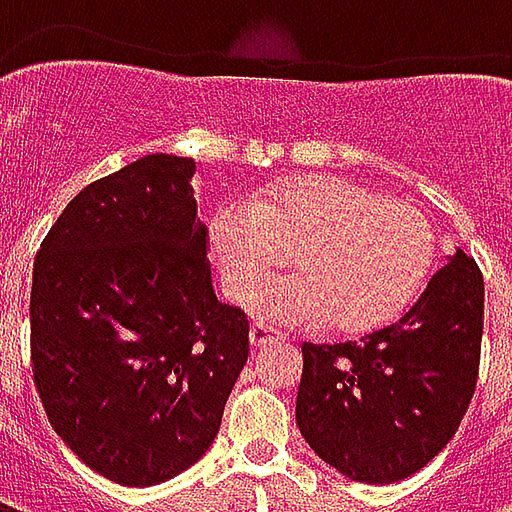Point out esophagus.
<instances>
[{
    "label": "esophagus",
    "mask_w": 512,
    "mask_h": 512,
    "mask_svg": "<svg viewBox=\"0 0 512 512\" xmlns=\"http://www.w3.org/2000/svg\"><path fill=\"white\" fill-rule=\"evenodd\" d=\"M249 343H252L255 351H260V348H266V345L285 343V337H282V332H277V329H271V326L255 323V326L249 329Z\"/></svg>",
    "instance_id": "1"
}]
</instances>
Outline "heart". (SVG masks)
Segmentation results:
<instances>
[{"label":"heart","mask_w":512,"mask_h":512,"mask_svg":"<svg viewBox=\"0 0 512 512\" xmlns=\"http://www.w3.org/2000/svg\"><path fill=\"white\" fill-rule=\"evenodd\" d=\"M211 249L233 299H249L293 260L299 277L252 299L257 318L376 332L408 310L439 255V233L419 205L334 178L271 183L249 205L213 213Z\"/></svg>","instance_id":"1"}]
</instances>
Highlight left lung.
<instances>
[{
    "instance_id": "1",
    "label": "left lung",
    "mask_w": 512,
    "mask_h": 512,
    "mask_svg": "<svg viewBox=\"0 0 512 512\" xmlns=\"http://www.w3.org/2000/svg\"><path fill=\"white\" fill-rule=\"evenodd\" d=\"M483 274L458 249L417 304L362 343H304L296 422L356 483L406 480L439 455L472 403L483 343Z\"/></svg>"
}]
</instances>
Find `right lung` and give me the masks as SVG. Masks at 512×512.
I'll return each mask as SVG.
<instances>
[{"instance_id":"obj_1","label":"right lung","mask_w":512,"mask_h":512,"mask_svg":"<svg viewBox=\"0 0 512 512\" xmlns=\"http://www.w3.org/2000/svg\"><path fill=\"white\" fill-rule=\"evenodd\" d=\"M191 158L153 153L82 189L43 238L32 378L51 428L131 488L197 463L249 356L244 310L211 285Z\"/></svg>"}]
</instances>
